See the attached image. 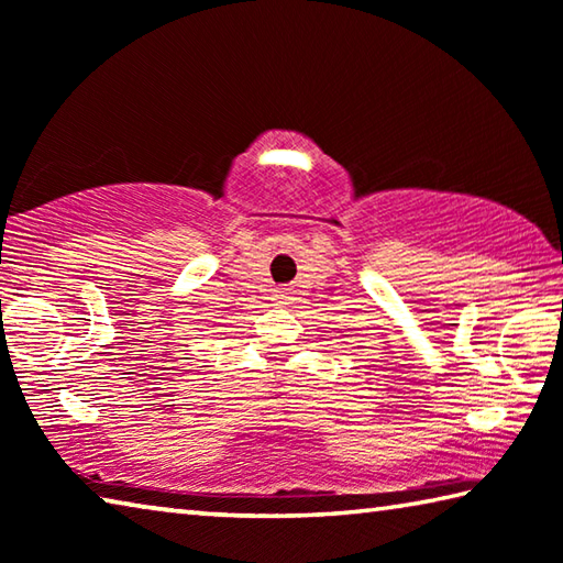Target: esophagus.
<instances>
[{"mask_svg":"<svg viewBox=\"0 0 563 563\" xmlns=\"http://www.w3.org/2000/svg\"><path fill=\"white\" fill-rule=\"evenodd\" d=\"M276 299H287V294H284V291H276Z\"/></svg>","mask_w":563,"mask_h":563,"instance_id":"1","label":"esophagus"}]
</instances>
